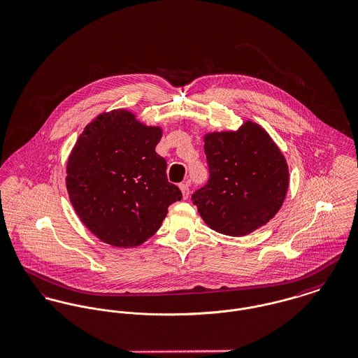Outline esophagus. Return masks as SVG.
Returning <instances> with one entry per match:
<instances>
[{"label":"esophagus","mask_w":358,"mask_h":358,"mask_svg":"<svg viewBox=\"0 0 358 358\" xmlns=\"http://www.w3.org/2000/svg\"><path fill=\"white\" fill-rule=\"evenodd\" d=\"M180 189H181V193H182V197H184V199H188V196H189V184H188V182L181 184V185H180Z\"/></svg>","instance_id":"obj_1"}]
</instances>
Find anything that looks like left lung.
I'll return each instance as SVG.
<instances>
[{
	"label": "left lung",
	"instance_id": "left-lung-1",
	"mask_svg": "<svg viewBox=\"0 0 358 358\" xmlns=\"http://www.w3.org/2000/svg\"><path fill=\"white\" fill-rule=\"evenodd\" d=\"M203 140L210 178L192 196L201 220L231 237L268 223L289 188V166L275 141L250 120L237 131L208 132Z\"/></svg>",
	"mask_w": 358,
	"mask_h": 358
}]
</instances>
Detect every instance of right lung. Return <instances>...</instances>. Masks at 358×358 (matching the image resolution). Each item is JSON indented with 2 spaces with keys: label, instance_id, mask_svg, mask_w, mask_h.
Returning <instances> with one entry per match:
<instances>
[{
  "label": "right lung",
  "instance_id": "1",
  "mask_svg": "<svg viewBox=\"0 0 358 358\" xmlns=\"http://www.w3.org/2000/svg\"><path fill=\"white\" fill-rule=\"evenodd\" d=\"M162 128L127 109L105 111L85 125L66 164V189L83 224L111 247L134 248L154 236L178 187L155 151Z\"/></svg>",
  "mask_w": 358,
  "mask_h": 358
}]
</instances>
